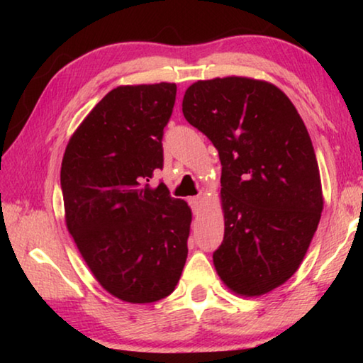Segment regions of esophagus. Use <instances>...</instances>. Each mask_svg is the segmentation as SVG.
Wrapping results in <instances>:
<instances>
[{"label": "esophagus", "instance_id": "1", "mask_svg": "<svg viewBox=\"0 0 363 363\" xmlns=\"http://www.w3.org/2000/svg\"><path fill=\"white\" fill-rule=\"evenodd\" d=\"M189 203H190V206H192V211L194 213H199L201 210V196L200 195L190 196Z\"/></svg>", "mask_w": 363, "mask_h": 363}]
</instances>
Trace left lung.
<instances>
[{"instance_id":"left-lung-1","label":"left lung","mask_w":363,"mask_h":363,"mask_svg":"<svg viewBox=\"0 0 363 363\" xmlns=\"http://www.w3.org/2000/svg\"><path fill=\"white\" fill-rule=\"evenodd\" d=\"M182 113L219 152L224 240L219 279L240 296H261L296 272L323 210L309 133L277 86L247 77L200 79Z\"/></svg>"}]
</instances>
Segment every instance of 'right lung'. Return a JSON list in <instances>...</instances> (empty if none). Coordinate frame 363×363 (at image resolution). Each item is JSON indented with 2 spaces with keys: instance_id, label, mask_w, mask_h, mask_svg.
<instances>
[{
  "instance_id": "obj_1",
  "label": "right lung",
  "mask_w": 363,
  "mask_h": 363,
  "mask_svg": "<svg viewBox=\"0 0 363 363\" xmlns=\"http://www.w3.org/2000/svg\"><path fill=\"white\" fill-rule=\"evenodd\" d=\"M174 83L118 86L72 134L60 168L65 224L104 290L133 304L174 291L187 259L192 211L164 184L163 130Z\"/></svg>"
}]
</instances>
